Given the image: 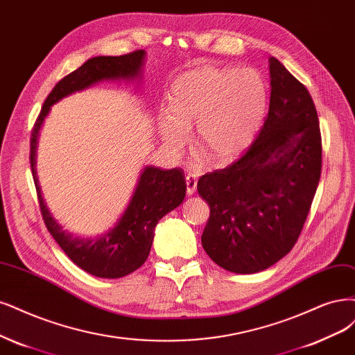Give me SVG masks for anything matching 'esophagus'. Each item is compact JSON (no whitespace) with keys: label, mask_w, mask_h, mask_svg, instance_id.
Returning a JSON list of instances; mask_svg holds the SVG:
<instances>
[{"label":"esophagus","mask_w":355,"mask_h":355,"mask_svg":"<svg viewBox=\"0 0 355 355\" xmlns=\"http://www.w3.org/2000/svg\"><path fill=\"white\" fill-rule=\"evenodd\" d=\"M185 182H187V193L188 195L195 193V191H197V178H195V175L192 173L187 175Z\"/></svg>","instance_id":"obj_1"}]
</instances>
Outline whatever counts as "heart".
Segmentation results:
<instances>
[{
  "label": "heart",
  "instance_id": "b5f03b06",
  "mask_svg": "<svg viewBox=\"0 0 355 355\" xmlns=\"http://www.w3.org/2000/svg\"><path fill=\"white\" fill-rule=\"evenodd\" d=\"M263 80L251 70L201 66L176 79L168 114L160 133L170 150L179 153L188 130L197 126V146L211 163L222 164L245 151L266 114Z\"/></svg>",
  "mask_w": 355,
  "mask_h": 355
}]
</instances>
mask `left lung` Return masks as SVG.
Instances as JSON below:
<instances>
[{
    "label": "left lung",
    "mask_w": 355,
    "mask_h": 355,
    "mask_svg": "<svg viewBox=\"0 0 355 355\" xmlns=\"http://www.w3.org/2000/svg\"><path fill=\"white\" fill-rule=\"evenodd\" d=\"M270 104L259 137L230 166L205 173L201 242L234 273L266 270L294 248L322 173L319 117L309 89L270 57Z\"/></svg>",
    "instance_id": "1"
}]
</instances>
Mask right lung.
I'll use <instances>...</instances> for the list:
<instances>
[{"label": "right lung", "mask_w": 355, "mask_h": 355, "mask_svg": "<svg viewBox=\"0 0 355 355\" xmlns=\"http://www.w3.org/2000/svg\"><path fill=\"white\" fill-rule=\"evenodd\" d=\"M144 57L145 51L138 50L117 57L100 55L89 58L87 63L61 79L48 94L31 133L29 160L44 223L69 259L82 270L96 277H123L135 272L148 259L158 220L175 210L185 198L187 183L183 170L178 167L172 170H162L151 166L145 167L119 223L100 238H78L63 230L42 201L35 172L36 139L42 121L53 104L100 80L133 79L139 75Z\"/></svg>", "instance_id": "obj_1"}]
</instances>
